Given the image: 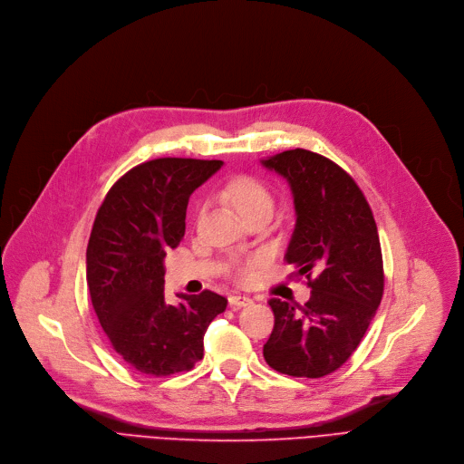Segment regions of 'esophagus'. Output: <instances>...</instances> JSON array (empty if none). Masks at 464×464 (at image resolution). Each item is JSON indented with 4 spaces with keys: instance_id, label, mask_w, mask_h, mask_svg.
Listing matches in <instances>:
<instances>
[{
    "instance_id": "esophagus-1",
    "label": "esophagus",
    "mask_w": 464,
    "mask_h": 464,
    "mask_svg": "<svg viewBox=\"0 0 464 464\" xmlns=\"http://www.w3.org/2000/svg\"><path fill=\"white\" fill-rule=\"evenodd\" d=\"M254 301L248 297V295H231L229 297V304L233 306V308H242V306H248V304H252Z\"/></svg>"
}]
</instances>
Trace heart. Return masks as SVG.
<instances>
[{
  "label": "heart",
  "mask_w": 464,
  "mask_h": 464,
  "mask_svg": "<svg viewBox=\"0 0 464 464\" xmlns=\"http://www.w3.org/2000/svg\"><path fill=\"white\" fill-rule=\"evenodd\" d=\"M224 195L240 216H246V214L261 210V208L273 210V195H271L269 188L250 177H237V179L229 180L224 189ZM257 265H259L257 257H250L246 261H242L237 266V278L240 282L252 280Z\"/></svg>",
  "instance_id": "heart-1"
}]
</instances>
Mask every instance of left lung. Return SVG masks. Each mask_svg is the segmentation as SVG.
Listing matches in <instances>:
<instances>
[{
  "label": "left lung",
  "mask_w": 464,
  "mask_h": 464,
  "mask_svg": "<svg viewBox=\"0 0 464 464\" xmlns=\"http://www.w3.org/2000/svg\"><path fill=\"white\" fill-rule=\"evenodd\" d=\"M285 179L295 229L285 261L314 274L304 306L271 299L275 329L263 346L271 369L322 378L350 359L383 295V263L372 210L353 179L331 160L295 149L261 160Z\"/></svg>",
  "instance_id": "obj_1"
}]
</instances>
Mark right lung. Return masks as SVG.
Here are the masks:
<instances>
[{
  "label": "right lung",
  "instance_id": "right-lung-1",
  "mask_svg": "<svg viewBox=\"0 0 464 464\" xmlns=\"http://www.w3.org/2000/svg\"><path fill=\"white\" fill-rule=\"evenodd\" d=\"M219 160L160 158L133 167L97 210L86 250L90 297L107 338L131 369L170 376L203 359V336L227 299L203 291L163 294V257L180 245L189 195Z\"/></svg>",
  "mask_w": 464,
  "mask_h": 464
}]
</instances>
